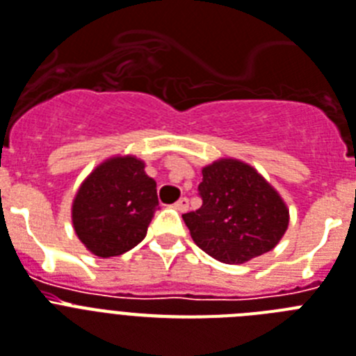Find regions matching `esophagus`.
Masks as SVG:
<instances>
[{"label":"esophagus","instance_id":"obj_1","mask_svg":"<svg viewBox=\"0 0 356 356\" xmlns=\"http://www.w3.org/2000/svg\"><path fill=\"white\" fill-rule=\"evenodd\" d=\"M173 207H175V210H179V212H186V210H188V199L181 197L177 203L173 204Z\"/></svg>","mask_w":356,"mask_h":356}]
</instances>
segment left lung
Returning <instances> with one entry per match:
<instances>
[{
	"label": "left lung",
	"instance_id": "1",
	"mask_svg": "<svg viewBox=\"0 0 356 356\" xmlns=\"http://www.w3.org/2000/svg\"><path fill=\"white\" fill-rule=\"evenodd\" d=\"M203 204L184 213L193 243L221 263L239 265L273 250L289 227L280 193L238 159H219L203 168Z\"/></svg>",
	"mask_w": 356,
	"mask_h": 356
}]
</instances>
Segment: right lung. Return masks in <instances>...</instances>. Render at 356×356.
I'll return each instance as SVG.
<instances>
[{"label": "right lung", "mask_w": 356, "mask_h": 356, "mask_svg": "<svg viewBox=\"0 0 356 356\" xmlns=\"http://www.w3.org/2000/svg\"><path fill=\"white\" fill-rule=\"evenodd\" d=\"M159 207L157 184L133 155L98 164L80 184L73 201L78 239L98 258H113L137 247Z\"/></svg>", "instance_id": "right-lung-1"}]
</instances>
